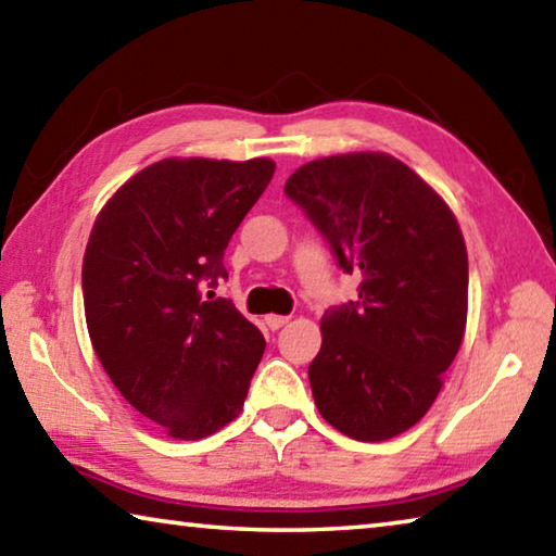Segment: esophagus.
Instances as JSON below:
<instances>
[{"label":"esophagus","instance_id":"34e87169","mask_svg":"<svg viewBox=\"0 0 556 556\" xmlns=\"http://www.w3.org/2000/svg\"><path fill=\"white\" fill-rule=\"evenodd\" d=\"M265 324L271 328V331H277V328H281V326H285V324H289V316L269 314V316H265Z\"/></svg>","mask_w":556,"mask_h":556}]
</instances>
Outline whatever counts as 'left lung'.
<instances>
[{
  "label": "left lung",
  "mask_w": 556,
  "mask_h": 556,
  "mask_svg": "<svg viewBox=\"0 0 556 556\" xmlns=\"http://www.w3.org/2000/svg\"><path fill=\"white\" fill-rule=\"evenodd\" d=\"M285 191L361 277L357 301L321 318L316 407L345 437L388 441L429 412L464 341V232L434 188L384 152L314 159Z\"/></svg>",
  "instance_id": "8db88e82"
}]
</instances>
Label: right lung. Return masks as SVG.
<instances>
[{
    "label": "right lung",
    "instance_id": "add662e5",
    "mask_svg": "<svg viewBox=\"0 0 556 556\" xmlns=\"http://www.w3.org/2000/svg\"><path fill=\"white\" fill-rule=\"evenodd\" d=\"M248 162L168 156L102 205L83 257L90 343L131 407L199 441L242 412L265 338L230 299L223 252L275 176Z\"/></svg>",
    "mask_w": 556,
    "mask_h": 556
}]
</instances>
